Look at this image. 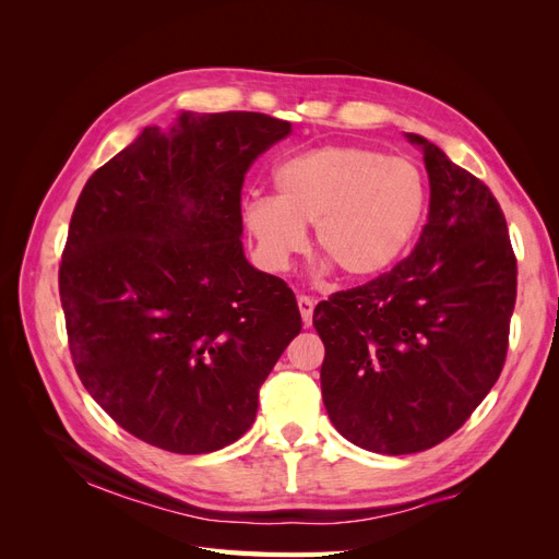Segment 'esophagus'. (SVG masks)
<instances>
[{
	"mask_svg": "<svg viewBox=\"0 0 559 559\" xmlns=\"http://www.w3.org/2000/svg\"><path fill=\"white\" fill-rule=\"evenodd\" d=\"M298 310L302 317V324H312V312H314V300L310 296H298Z\"/></svg>",
	"mask_w": 559,
	"mask_h": 559,
	"instance_id": "1",
	"label": "esophagus"
}]
</instances>
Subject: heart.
Masks as SVG:
<instances>
[{
    "label": "heart",
    "mask_w": 559,
    "mask_h": 559,
    "mask_svg": "<svg viewBox=\"0 0 559 559\" xmlns=\"http://www.w3.org/2000/svg\"><path fill=\"white\" fill-rule=\"evenodd\" d=\"M277 198H251L245 224L265 265L282 267L306 245L345 280H368L392 267L411 247L427 210V181L408 158L357 144H326L284 160Z\"/></svg>",
    "instance_id": "obj_1"
}]
</instances>
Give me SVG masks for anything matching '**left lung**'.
<instances>
[{"instance_id":"8db88e82","label":"left lung","mask_w":559,"mask_h":559,"mask_svg":"<svg viewBox=\"0 0 559 559\" xmlns=\"http://www.w3.org/2000/svg\"><path fill=\"white\" fill-rule=\"evenodd\" d=\"M429 222L389 273L314 308L321 396L347 441L380 454L443 443L501 376L518 261L497 198L419 134Z\"/></svg>"}]
</instances>
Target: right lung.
Returning <instances> with one entry per match:
<instances>
[{
  "instance_id": "1",
  "label": "right lung",
  "mask_w": 559,
  "mask_h": 559,
  "mask_svg": "<svg viewBox=\"0 0 559 559\" xmlns=\"http://www.w3.org/2000/svg\"><path fill=\"white\" fill-rule=\"evenodd\" d=\"M292 132L257 111H183L144 128L83 186L58 270L76 373L118 427L177 454L253 425L259 389L302 321L242 251L240 193Z\"/></svg>"
}]
</instances>
